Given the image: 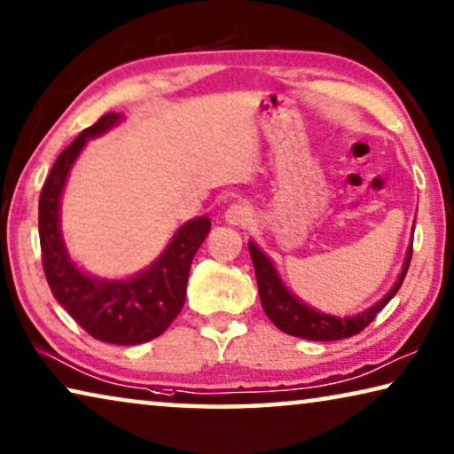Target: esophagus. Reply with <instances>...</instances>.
I'll list each match as a JSON object with an SVG mask.
<instances>
[{
    "label": "esophagus",
    "mask_w": 454,
    "mask_h": 454,
    "mask_svg": "<svg viewBox=\"0 0 454 454\" xmlns=\"http://www.w3.org/2000/svg\"><path fill=\"white\" fill-rule=\"evenodd\" d=\"M224 218L228 224H232V226H248L250 222H253L254 214H253V209H250V206L242 204V201H236V204H232L226 209Z\"/></svg>",
    "instance_id": "34e87169"
}]
</instances>
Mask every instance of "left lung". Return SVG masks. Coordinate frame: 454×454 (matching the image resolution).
<instances>
[{
	"instance_id": "8db88e82",
	"label": "left lung",
	"mask_w": 454,
	"mask_h": 454,
	"mask_svg": "<svg viewBox=\"0 0 454 454\" xmlns=\"http://www.w3.org/2000/svg\"><path fill=\"white\" fill-rule=\"evenodd\" d=\"M248 250H250V259H253V265H254L261 306L269 316V320L273 322L277 328L283 330L286 334L306 338V340H342V338L355 336L361 333V330L367 328L369 324L375 320V316L387 306L391 297L397 294V289L402 287L405 273H408L410 261H411V245H410L408 253H405L402 273L397 277L395 286L389 289V294L383 295L375 306H371L361 314L338 317V316L317 312V309H314L312 306H308V303L297 300V297L286 287V283L281 281L273 261H270L269 256L254 245V242H248Z\"/></svg>"
}]
</instances>
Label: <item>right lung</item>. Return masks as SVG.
I'll use <instances>...</instances> for the list:
<instances>
[{"label":"right lung","mask_w":454,"mask_h":454,"mask_svg":"<svg viewBox=\"0 0 454 454\" xmlns=\"http://www.w3.org/2000/svg\"><path fill=\"white\" fill-rule=\"evenodd\" d=\"M110 112L85 128L59 154L38 201V234L43 267L51 292L87 334L110 344H142L171 326L185 303L192 261L212 228L207 215L185 222L151 267L128 279H101L71 261L60 234V195L73 162L85 142L120 124Z\"/></svg>","instance_id":"right-lung-1"}]
</instances>
